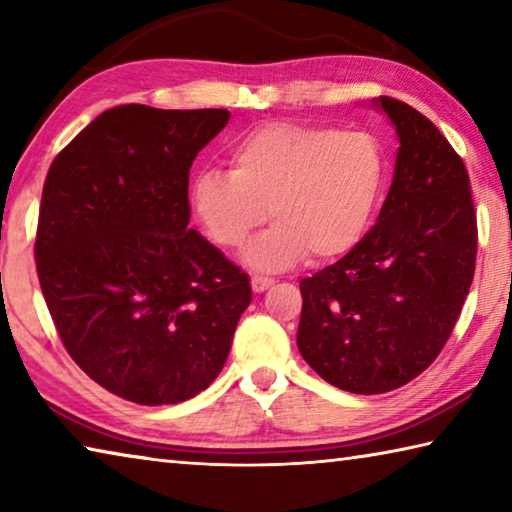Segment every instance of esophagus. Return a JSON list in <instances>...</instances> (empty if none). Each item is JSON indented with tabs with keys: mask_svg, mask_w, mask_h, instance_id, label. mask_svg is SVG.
Masks as SVG:
<instances>
[{
	"mask_svg": "<svg viewBox=\"0 0 512 512\" xmlns=\"http://www.w3.org/2000/svg\"><path fill=\"white\" fill-rule=\"evenodd\" d=\"M275 284V280H271V277H262V275H255L253 280H250V287H253L255 293H264L266 289H271Z\"/></svg>",
	"mask_w": 512,
	"mask_h": 512,
	"instance_id": "esophagus-1",
	"label": "esophagus"
}]
</instances>
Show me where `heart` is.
Returning <instances> with one entry per match:
<instances>
[{
  "label": "heart",
  "mask_w": 512,
  "mask_h": 512,
  "mask_svg": "<svg viewBox=\"0 0 512 512\" xmlns=\"http://www.w3.org/2000/svg\"><path fill=\"white\" fill-rule=\"evenodd\" d=\"M386 160L368 133L332 126L266 124L230 151V173L201 171L189 205L205 235L221 248L244 246L255 271H282L309 255L329 262L359 244L377 210Z\"/></svg>",
  "instance_id": "b5f03b06"
}]
</instances>
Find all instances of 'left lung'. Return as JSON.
I'll return each mask as SVG.
<instances>
[{
	"label": "left lung",
	"instance_id": "left-lung-1",
	"mask_svg": "<svg viewBox=\"0 0 512 512\" xmlns=\"http://www.w3.org/2000/svg\"><path fill=\"white\" fill-rule=\"evenodd\" d=\"M372 108L400 142L377 223L300 282L302 359L357 395L395 391L431 366L470 293L476 257L470 178L452 144L402 101L379 97Z\"/></svg>",
	"mask_w": 512,
	"mask_h": 512
}]
</instances>
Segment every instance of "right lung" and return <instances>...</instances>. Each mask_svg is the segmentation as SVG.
I'll return each instance as SVG.
<instances>
[{
  "mask_svg": "<svg viewBox=\"0 0 512 512\" xmlns=\"http://www.w3.org/2000/svg\"><path fill=\"white\" fill-rule=\"evenodd\" d=\"M228 110L117 106L51 162L36 264L65 348L144 406L205 391L230 354L250 280L189 230V169Z\"/></svg>",
  "mask_w": 512,
  "mask_h": 512,
  "instance_id": "add662e5",
  "label": "right lung"
}]
</instances>
